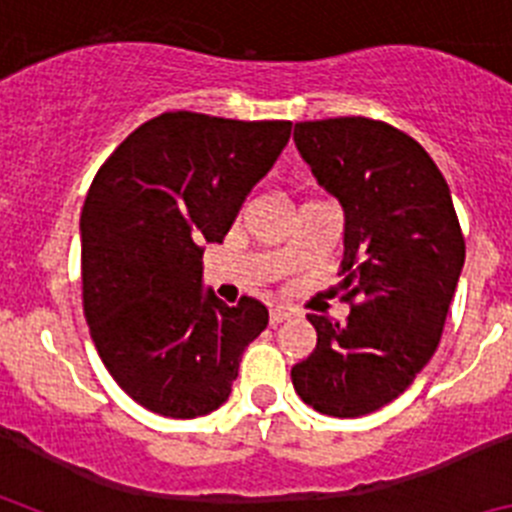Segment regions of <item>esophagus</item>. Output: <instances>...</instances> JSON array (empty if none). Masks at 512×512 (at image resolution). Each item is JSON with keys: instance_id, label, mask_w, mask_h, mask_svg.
Here are the masks:
<instances>
[{"instance_id": "esophagus-1", "label": "esophagus", "mask_w": 512, "mask_h": 512, "mask_svg": "<svg viewBox=\"0 0 512 512\" xmlns=\"http://www.w3.org/2000/svg\"><path fill=\"white\" fill-rule=\"evenodd\" d=\"M289 318H292V310H287V307H271V312H269L271 325H279Z\"/></svg>"}]
</instances>
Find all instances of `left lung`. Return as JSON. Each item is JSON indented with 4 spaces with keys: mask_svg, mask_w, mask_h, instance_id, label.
I'll return each instance as SVG.
<instances>
[{
    "mask_svg": "<svg viewBox=\"0 0 512 512\" xmlns=\"http://www.w3.org/2000/svg\"><path fill=\"white\" fill-rule=\"evenodd\" d=\"M295 146L343 207L351 315H307L318 346L292 366L310 408L361 418L408 390L436 354L464 266L449 184L418 140L369 117L297 122Z\"/></svg>",
    "mask_w": 512,
    "mask_h": 512,
    "instance_id": "left-lung-1",
    "label": "left lung"
}]
</instances>
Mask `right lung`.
<instances>
[{"label":"right lung","instance_id":"right-lung-1","mask_svg":"<svg viewBox=\"0 0 512 512\" xmlns=\"http://www.w3.org/2000/svg\"><path fill=\"white\" fill-rule=\"evenodd\" d=\"M289 133V120L164 112L94 176L79 223L84 315L107 372L151 413L220 408L269 325L259 300L228 307L202 289V246L223 243Z\"/></svg>","mask_w":512,"mask_h":512}]
</instances>
